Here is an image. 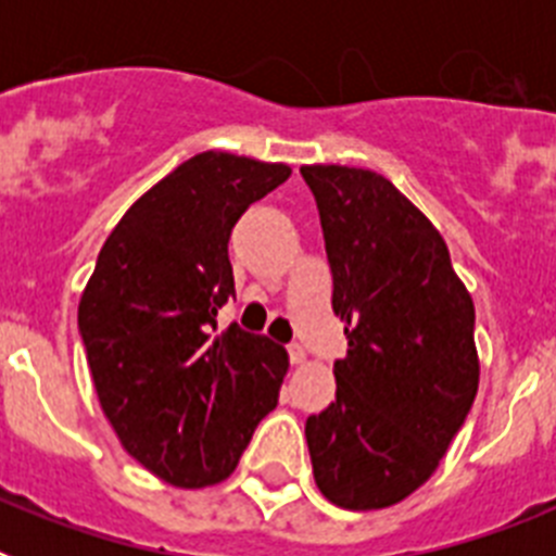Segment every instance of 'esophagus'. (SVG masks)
Returning a JSON list of instances; mask_svg holds the SVG:
<instances>
[{
  "label": "esophagus",
  "instance_id": "34e87169",
  "mask_svg": "<svg viewBox=\"0 0 556 556\" xmlns=\"http://www.w3.org/2000/svg\"><path fill=\"white\" fill-rule=\"evenodd\" d=\"M287 353H289V362H292V365H303V362H306V348H303L298 339H294V342H289Z\"/></svg>",
  "mask_w": 556,
  "mask_h": 556
}]
</instances>
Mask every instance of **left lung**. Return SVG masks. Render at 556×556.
Returning <instances> with one entry per match:
<instances>
[{"instance_id":"1","label":"left lung","mask_w":556,"mask_h":556,"mask_svg":"<svg viewBox=\"0 0 556 556\" xmlns=\"http://www.w3.org/2000/svg\"><path fill=\"white\" fill-rule=\"evenodd\" d=\"M320 211L348 356L337 401L308 415L314 481L342 509H384L426 484L476 390V312L443 236L387 178L303 166Z\"/></svg>"}]
</instances>
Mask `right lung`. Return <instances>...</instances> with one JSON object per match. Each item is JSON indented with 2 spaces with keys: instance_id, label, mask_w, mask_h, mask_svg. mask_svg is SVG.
I'll return each mask as SVG.
<instances>
[{
  "instance_id": "add662e5",
  "label": "right lung",
  "mask_w": 556,
  "mask_h": 556,
  "mask_svg": "<svg viewBox=\"0 0 556 556\" xmlns=\"http://www.w3.org/2000/svg\"><path fill=\"white\" fill-rule=\"evenodd\" d=\"M292 175L283 164L200 152L127 208L97 255L77 308L97 395L136 462L175 488L228 479L278 406L289 356L239 323L228 239L250 203Z\"/></svg>"
}]
</instances>
